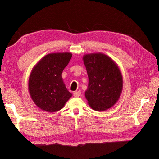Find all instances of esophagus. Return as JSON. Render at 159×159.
<instances>
[{
  "instance_id": "esophagus-1",
  "label": "esophagus",
  "mask_w": 159,
  "mask_h": 159,
  "mask_svg": "<svg viewBox=\"0 0 159 159\" xmlns=\"http://www.w3.org/2000/svg\"><path fill=\"white\" fill-rule=\"evenodd\" d=\"M81 95V93H80V91H76V92L74 93V97H79Z\"/></svg>"
}]
</instances>
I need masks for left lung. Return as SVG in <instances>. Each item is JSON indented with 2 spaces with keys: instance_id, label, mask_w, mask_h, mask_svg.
Masks as SVG:
<instances>
[{
  "instance_id": "obj_1",
  "label": "left lung",
  "mask_w": 159,
  "mask_h": 159,
  "mask_svg": "<svg viewBox=\"0 0 159 159\" xmlns=\"http://www.w3.org/2000/svg\"><path fill=\"white\" fill-rule=\"evenodd\" d=\"M83 61L88 76L85 97L89 106L98 111L111 108L123 90L119 67L111 57L102 52L85 54Z\"/></svg>"
}]
</instances>
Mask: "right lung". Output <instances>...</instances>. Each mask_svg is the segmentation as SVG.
<instances>
[{"instance_id": "obj_1", "label": "right lung", "mask_w": 159, "mask_h": 159, "mask_svg": "<svg viewBox=\"0 0 159 159\" xmlns=\"http://www.w3.org/2000/svg\"><path fill=\"white\" fill-rule=\"evenodd\" d=\"M71 57L72 54L66 52L48 54L32 69L29 92L34 104L43 111H59L72 96L61 76Z\"/></svg>"}]
</instances>
